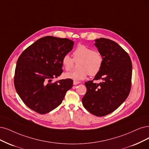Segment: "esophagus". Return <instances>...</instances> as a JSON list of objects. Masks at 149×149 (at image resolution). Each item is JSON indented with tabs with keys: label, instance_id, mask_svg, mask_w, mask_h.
<instances>
[{
	"label": "esophagus",
	"instance_id": "34e87169",
	"mask_svg": "<svg viewBox=\"0 0 149 149\" xmlns=\"http://www.w3.org/2000/svg\"><path fill=\"white\" fill-rule=\"evenodd\" d=\"M80 83V81H74V85H78V84H79Z\"/></svg>",
	"mask_w": 149,
	"mask_h": 149
}]
</instances>
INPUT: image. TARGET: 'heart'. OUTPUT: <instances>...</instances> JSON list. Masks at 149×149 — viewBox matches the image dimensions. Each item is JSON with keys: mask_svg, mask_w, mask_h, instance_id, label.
Returning a JSON list of instances; mask_svg holds the SVG:
<instances>
[{"mask_svg": "<svg viewBox=\"0 0 149 149\" xmlns=\"http://www.w3.org/2000/svg\"><path fill=\"white\" fill-rule=\"evenodd\" d=\"M78 63V69L67 72L64 77L74 81L84 80L88 75L95 76L100 72L103 65V57L97 51L84 45H80L73 52V58L66 54L62 58L63 68L66 70L73 68L75 62Z\"/></svg>", "mask_w": 149, "mask_h": 149, "instance_id": "1", "label": "heart"}]
</instances>
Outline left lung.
I'll return each instance as SVG.
<instances>
[{
    "label": "left lung",
    "mask_w": 149,
    "mask_h": 149,
    "mask_svg": "<svg viewBox=\"0 0 149 149\" xmlns=\"http://www.w3.org/2000/svg\"><path fill=\"white\" fill-rule=\"evenodd\" d=\"M95 42V46L103 57V65L94 79L85 83L87 91L81 100L88 111L102 117L115 111L128 96L132 63L127 52L115 42L105 38ZM98 79L102 82H93Z\"/></svg>",
    "instance_id": "obj_1"
}]
</instances>
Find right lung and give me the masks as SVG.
Wrapping results in <instances>:
<instances>
[{"label": "right lung", "instance_id": "right-lung-1", "mask_svg": "<svg viewBox=\"0 0 149 149\" xmlns=\"http://www.w3.org/2000/svg\"><path fill=\"white\" fill-rule=\"evenodd\" d=\"M68 38L46 36L21 54L16 63L14 84L21 100L32 111L45 114L61 104L73 85L70 79L52 82L63 73L62 58L72 50Z\"/></svg>", "mask_w": 149, "mask_h": 149}]
</instances>
